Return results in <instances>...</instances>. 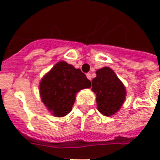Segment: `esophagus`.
Instances as JSON below:
<instances>
[{"instance_id":"1","label":"esophagus","mask_w":160,"mask_h":160,"mask_svg":"<svg viewBox=\"0 0 160 160\" xmlns=\"http://www.w3.org/2000/svg\"><path fill=\"white\" fill-rule=\"evenodd\" d=\"M87 79H88V80H92V74H91L90 73H87Z\"/></svg>"}]
</instances>
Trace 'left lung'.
<instances>
[{"mask_svg": "<svg viewBox=\"0 0 160 160\" xmlns=\"http://www.w3.org/2000/svg\"><path fill=\"white\" fill-rule=\"evenodd\" d=\"M92 82V90L96 94L98 110L101 114L111 117L116 114L126 98V89L114 71L104 67L97 70Z\"/></svg>", "mask_w": 160, "mask_h": 160, "instance_id": "1", "label": "left lung"}]
</instances>
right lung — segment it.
<instances>
[{
  "mask_svg": "<svg viewBox=\"0 0 160 160\" xmlns=\"http://www.w3.org/2000/svg\"><path fill=\"white\" fill-rule=\"evenodd\" d=\"M91 85L80 69L59 62L40 81V96L53 116L62 118L72 111L77 92Z\"/></svg>",
  "mask_w": 160,
  "mask_h": 160,
  "instance_id": "obj_1",
  "label": "right lung"
}]
</instances>
